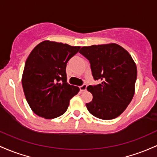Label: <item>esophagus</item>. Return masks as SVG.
Wrapping results in <instances>:
<instances>
[{
    "label": "esophagus",
    "instance_id": "1",
    "mask_svg": "<svg viewBox=\"0 0 157 157\" xmlns=\"http://www.w3.org/2000/svg\"><path fill=\"white\" fill-rule=\"evenodd\" d=\"M79 89H80V90L82 91H84L86 90V89H87V84H83L82 85H81L80 87H79Z\"/></svg>",
    "mask_w": 157,
    "mask_h": 157
}]
</instances>
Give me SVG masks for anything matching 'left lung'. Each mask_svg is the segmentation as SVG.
I'll return each mask as SVG.
<instances>
[{
  "instance_id": "1",
  "label": "left lung",
  "mask_w": 157,
  "mask_h": 157,
  "mask_svg": "<svg viewBox=\"0 0 157 157\" xmlns=\"http://www.w3.org/2000/svg\"><path fill=\"white\" fill-rule=\"evenodd\" d=\"M79 52L90 61L94 80L100 81L87 88L93 94L88 111L104 120L118 117L135 92L137 69L131 56L117 44L83 47Z\"/></svg>"
}]
</instances>
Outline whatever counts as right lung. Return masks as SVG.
<instances>
[{"label": "right lung", "instance_id": "1", "mask_svg": "<svg viewBox=\"0 0 157 157\" xmlns=\"http://www.w3.org/2000/svg\"><path fill=\"white\" fill-rule=\"evenodd\" d=\"M79 49L44 40L32 50L24 66L22 86L26 101L36 115L50 119L67 111L70 100L79 88L67 82L66 67Z\"/></svg>", "mask_w": 157, "mask_h": 157}]
</instances>
